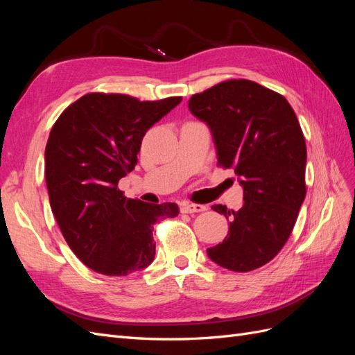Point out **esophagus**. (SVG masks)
<instances>
[{
	"instance_id": "esophagus-1",
	"label": "esophagus",
	"mask_w": 355,
	"mask_h": 355,
	"mask_svg": "<svg viewBox=\"0 0 355 355\" xmlns=\"http://www.w3.org/2000/svg\"><path fill=\"white\" fill-rule=\"evenodd\" d=\"M206 210V206H202V204H182L180 207V211L182 213H198V211H202Z\"/></svg>"
}]
</instances>
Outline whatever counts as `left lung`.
Segmentation results:
<instances>
[{"mask_svg": "<svg viewBox=\"0 0 355 355\" xmlns=\"http://www.w3.org/2000/svg\"><path fill=\"white\" fill-rule=\"evenodd\" d=\"M188 106L209 125L218 164L234 170L244 192L237 211L211 207L231 222L207 254L227 270L253 271L283 249L305 200L302 128L284 96L250 80L219 83L192 94Z\"/></svg>", "mask_w": 355, "mask_h": 355, "instance_id": "8db88e82", "label": "left lung"}]
</instances>
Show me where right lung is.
<instances>
[{
    "mask_svg": "<svg viewBox=\"0 0 355 355\" xmlns=\"http://www.w3.org/2000/svg\"><path fill=\"white\" fill-rule=\"evenodd\" d=\"M180 102L89 93L51 127L44 154L51 211L90 270L111 277L144 270L155 256V222L179 214L175 202L124 197L118 182L135 168L145 133Z\"/></svg>",
    "mask_w": 355,
    "mask_h": 355,
    "instance_id": "right-lung-1",
    "label": "right lung"
}]
</instances>
